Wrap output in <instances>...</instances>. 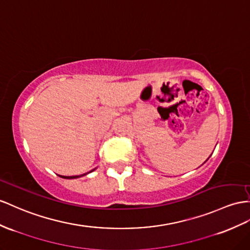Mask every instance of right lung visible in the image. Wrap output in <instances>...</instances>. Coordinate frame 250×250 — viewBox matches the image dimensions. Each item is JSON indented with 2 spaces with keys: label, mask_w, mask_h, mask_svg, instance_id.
Listing matches in <instances>:
<instances>
[{
  "label": "right lung",
  "mask_w": 250,
  "mask_h": 250,
  "mask_svg": "<svg viewBox=\"0 0 250 250\" xmlns=\"http://www.w3.org/2000/svg\"><path fill=\"white\" fill-rule=\"evenodd\" d=\"M95 169H93V170H91L89 172H87V173H84V174H81V175H74V176H63V175H59L60 177H62V178H66V180H73V178H78V177H81V176H84V175H86V174H88V173H91V172H93Z\"/></svg>",
  "instance_id": "add662e5"
}]
</instances>
